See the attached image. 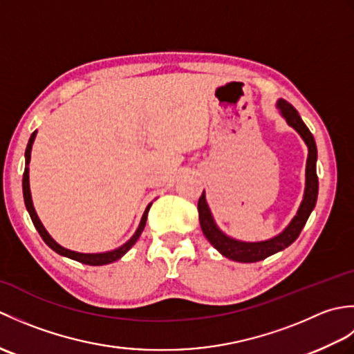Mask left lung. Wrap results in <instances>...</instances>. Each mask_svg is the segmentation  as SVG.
Segmentation results:
<instances>
[{
	"instance_id": "1",
	"label": "left lung",
	"mask_w": 354,
	"mask_h": 354,
	"mask_svg": "<svg viewBox=\"0 0 354 354\" xmlns=\"http://www.w3.org/2000/svg\"><path fill=\"white\" fill-rule=\"evenodd\" d=\"M277 109L280 111V114L286 120V123L299 133V137H301L303 141L306 142L307 150H309V153H307V162H306V187H304L303 201L298 207L297 214L293 216V219L289 222L288 227H286L280 234H277L268 240H260V242H243V240H239L225 234V232L217 227L212 209H209L207 204L205 192H202V196L199 198V202H198L199 222H201V228H202V232H204V236L208 239V242L223 255V257L231 259L234 261L254 263V261L265 260L266 257H269V255L283 251L284 248H288L298 239L299 232H301V230L304 228L307 219H309L315 205H317V199H318L317 142H315V138L312 132L309 131V127L304 124L301 117L298 114V111L293 108L290 103H288L283 99H278Z\"/></svg>"
}]
</instances>
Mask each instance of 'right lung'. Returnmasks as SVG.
Segmentation results:
<instances>
[{"mask_svg":"<svg viewBox=\"0 0 354 354\" xmlns=\"http://www.w3.org/2000/svg\"><path fill=\"white\" fill-rule=\"evenodd\" d=\"M36 133L37 131H35L32 133V137H30L28 140V145H27V149H26V170H24V176H22V193H24V202H26V208L27 212L30 214V217H32V222L35 225V228L37 230V232H39L42 240L45 243H47L53 251L57 252L59 255H64V257H68L71 260H76V261H80V263H85V265H91V266H102V265H108V263H112V261H117L118 259H122L123 255L131 250V248L135 245V242H137L138 237L141 236L142 230H145L146 227V221H147V213H149V208L150 205H152V202L146 207L145 213H142V217H141V222L138 225L137 231L133 232V236L127 240L126 243H123L122 246L115 248V250L112 251H106V252H94V254H85V252H77V251H71V250H66V248L59 245L55 239H53L48 231L45 230V227L42 225L41 219L37 217L36 214V209L33 207V201H32V192H30V181H28V164H30V158H32V147H33V142H35V138H36Z\"/></svg>","mask_w":354,"mask_h":354,"instance_id":"right-lung-1","label":"right lung"}]
</instances>
